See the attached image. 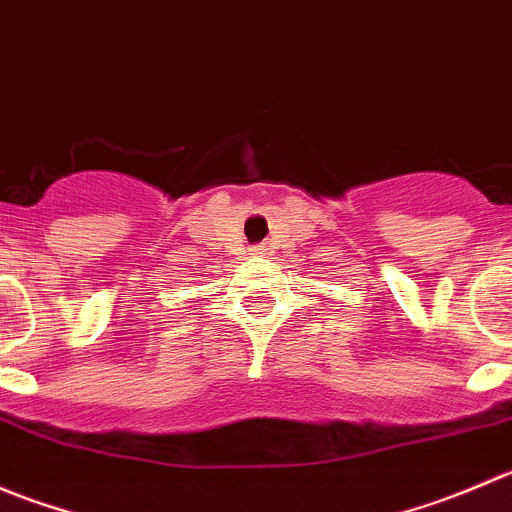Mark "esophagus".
<instances>
[{
    "label": "esophagus",
    "mask_w": 512,
    "mask_h": 512,
    "mask_svg": "<svg viewBox=\"0 0 512 512\" xmlns=\"http://www.w3.org/2000/svg\"><path fill=\"white\" fill-rule=\"evenodd\" d=\"M252 252H255V255H257V252H262V247H252Z\"/></svg>",
    "instance_id": "obj_1"
}]
</instances>
